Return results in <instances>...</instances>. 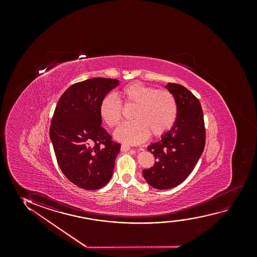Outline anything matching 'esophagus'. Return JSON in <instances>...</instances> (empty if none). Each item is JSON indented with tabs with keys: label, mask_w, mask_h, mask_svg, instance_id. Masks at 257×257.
I'll list each match as a JSON object with an SVG mask.
<instances>
[{
	"label": "esophagus",
	"mask_w": 257,
	"mask_h": 257,
	"mask_svg": "<svg viewBox=\"0 0 257 257\" xmlns=\"http://www.w3.org/2000/svg\"><path fill=\"white\" fill-rule=\"evenodd\" d=\"M130 149V146H128V145L123 144L121 146V151L122 152L129 151Z\"/></svg>",
	"instance_id": "1"
}]
</instances>
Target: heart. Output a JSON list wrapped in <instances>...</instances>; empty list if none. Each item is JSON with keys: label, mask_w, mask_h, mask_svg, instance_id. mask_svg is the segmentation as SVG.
<instances>
[{"label": "heart", "mask_w": 257, "mask_h": 257, "mask_svg": "<svg viewBox=\"0 0 257 257\" xmlns=\"http://www.w3.org/2000/svg\"><path fill=\"white\" fill-rule=\"evenodd\" d=\"M123 107H134L133 121L116 131L115 138L127 144L146 141L150 133L161 136L176 123L178 107L176 97L168 89H155L141 82H133L117 92V99L107 95L99 106V115L109 127L119 125Z\"/></svg>", "instance_id": "b5f03b06"}]
</instances>
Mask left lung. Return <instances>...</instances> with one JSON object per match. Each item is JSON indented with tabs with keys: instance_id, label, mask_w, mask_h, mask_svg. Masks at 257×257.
<instances>
[{
	"instance_id": "1",
	"label": "left lung",
	"mask_w": 257,
	"mask_h": 257,
	"mask_svg": "<svg viewBox=\"0 0 257 257\" xmlns=\"http://www.w3.org/2000/svg\"><path fill=\"white\" fill-rule=\"evenodd\" d=\"M166 88L176 97L177 118L160 141L148 147L156 162L151 169L143 170L146 181L158 190L171 189L183 183L205 146L204 114L199 100L182 85L169 82Z\"/></svg>"
}]
</instances>
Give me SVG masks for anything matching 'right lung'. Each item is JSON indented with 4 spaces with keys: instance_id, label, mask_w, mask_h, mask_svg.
I'll use <instances>...</instances> for the list:
<instances>
[{
    "instance_id": "add662e5",
    "label": "right lung",
    "mask_w": 257,
    "mask_h": 257,
    "mask_svg": "<svg viewBox=\"0 0 257 257\" xmlns=\"http://www.w3.org/2000/svg\"><path fill=\"white\" fill-rule=\"evenodd\" d=\"M119 81L92 78L70 86L60 96L50 126L60 169L81 189L99 190L109 183L121 145L102 126L99 106Z\"/></svg>"
}]
</instances>
